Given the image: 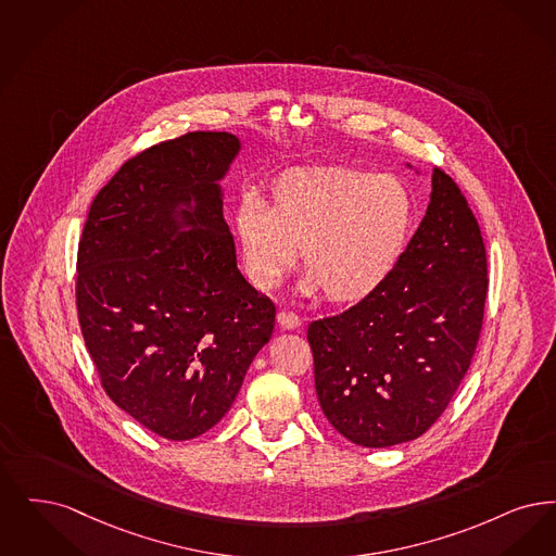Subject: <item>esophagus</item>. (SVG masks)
<instances>
[{
	"mask_svg": "<svg viewBox=\"0 0 556 556\" xmlns=\"http://www.w3.org/2000/svg\"><path fill=\"white\" fill-rule=\"evenodd\" d=\"M276 321H278V326H280V328H285V330H296V328L301 326L299 315L292 314V312H287V309H280V312H278V315H276Z\"/></svg>",
	"mask_w": 556,
	"mask_h": 556,
	"instance_id": "1",
	"label": "esophagus"
}]
</instances>
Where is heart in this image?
Wrapping results in <instances>:
<instances>
[{
	"label": "heart",
	"mask_w": 556,
	"mask_h": 556,
	"mask_svg": "<svg viewBox=\"0 0 556 556\" xmlns=\"http://www.w3.org/2000/svg\"><path fill=\"white\" fill-rule=\"evenodd\" d=\"M415 222V197L392 174L290 169L271 182L269 203L242 199L235 237L242 269L257 289L278 287L303 249V294L326 290L334 303H359L401 266Z\"/></svg>",
	"instance_id": "heart-1"
}]
</instances>
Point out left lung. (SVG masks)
I'll list each match as a JSON object with an SVG mask.
<instances>
[{
	"mask_svg": "<svg viewBox=\"0 0 556 556\" xmlns=\"http://www.w3.org/2000/svg\"><path fill=\"white\" fill-rule=\"evenodd\" d=\"M485 276L478 219L453 178L434 169L426 216L392 278L307 330L317 401L334 430L387 448L434 424L476 353Z\"/></svg>",
	"mask_w": 556,
	"mask_h": 556,
	"instance_id": "obj_1",
	"label": "left lung"
}]
</instances>
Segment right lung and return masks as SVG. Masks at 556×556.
<instances>
[{
    "mask_svg": "<svg viewBox=\"0 0 556 556\" xmlns=\"http://www.w3.org/2000/svg\"><path fill=\"white\" fill-rule=\"evenodd\" d=\"M239 153V137L207 130L149 147L97 193L78 242V321L103 390L168 440L216 426L274 332L222 214Z\"/></svg>",
    "mask_w": 556,
    "mask_h": 556,
    "instance_id": "obj_1",
    "label": "right lung"
}]
</instances>
